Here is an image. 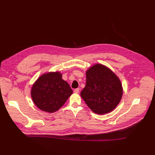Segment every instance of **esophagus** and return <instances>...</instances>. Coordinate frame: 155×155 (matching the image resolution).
<instances>
[{
	"label": "esophagus",
	"instance_id": "34e87169",
	"mask_svg": "<svg viewBox=\"0 0 155 155\" xmlns=\"http://www.w3.org/2000/svg\"><path fill=\"white\" fill-rule=\"evenodd\" d=\"M79 91H80V88H75V90H74V92H75V93H77V94H78V93L79 92Z\"/></svg>",
	"mask_w": 155,
	"mask_h": 155
}]
</instances>
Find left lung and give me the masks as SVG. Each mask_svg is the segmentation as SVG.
<instances>
[{
	"mask_svg": "<svg viewBox=\"0 0 155 155\" xmlns=\"http://www.w3.org/2000/svg\"><path fill=\"white\" fill-rule=\"evenodd\" d=\"M86 78L80 95L88 107L99 114L114 109L123 95L118 77L106 67L97 64L87 71Z\"/></svg>",
	"mask_w": 155,
	"mask_h": 155,
	"instance_id": "8db88e82",
	"label": "left lung"
}]
</instances>
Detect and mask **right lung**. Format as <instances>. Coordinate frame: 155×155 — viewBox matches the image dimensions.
Masks as SVG:
<instances>
[{"label": "right lung", "instance_id": "right-lung-1", "mask_svg": "<svg viewBox=\"0 0 155 155\" xmlns=\"http://www.w3.org/2000/svg\"><path fill=\"white\" fill-rule=\"evenodd\" d=\"M59 72H50L41 76L31 89V97L36 106L48 112L61 107L72 94L69 84Z\"/></svg>", "mask_w": 155, "mask_h": 155}]
</instances>
